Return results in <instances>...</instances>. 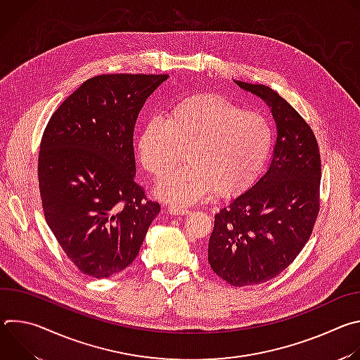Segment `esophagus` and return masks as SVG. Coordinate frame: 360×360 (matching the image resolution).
Listing matches in <instances>:
<instances>
[{
	"instance_id": "1",
	"label": "esophagus",
	"mask_w": 360,
	"mask_h": 360,
	"mask_svg": "<svg viewBox=\"0 0 360 360\" xmlns=\"http://www.w3.org/2000/svg\"><path fill=\"white\" fill-rule=\"evenodd\" d=\"M168 211L174 215H186L189 214V210L186 208H181V207H175V205H171V207L168 208Z\"/></svg>"
}]
</instances>
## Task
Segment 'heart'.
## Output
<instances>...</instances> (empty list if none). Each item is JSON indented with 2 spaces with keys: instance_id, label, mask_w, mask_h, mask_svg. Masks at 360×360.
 Returning <instances> with one entry per match:
<instances>
[{
  "instance_id": "heart-1",
  "label": "heart",
  "mask_w": 360,
  "mask_h": 360,
  "mask_svg": "<svg viewBox=\"0 0 360 360\" xmlns=\"http://www.w3.org/2000/svg\"><path fill=\"white\" fill-rule=\"evenodd\" d=\"M274 142L269 120L245 111L211 92L184 96L162 118L150 120L139 134L138 153L146 172L161 178L181 160L188 164L155 186V193L175 207L208 196L228 198L243 189L264 167Z\"/></svg>"
}]
</instances>
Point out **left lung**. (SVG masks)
Wrapping results in <instances>:
<instances>
[{"mask_svg": "<svg viewBox=\"0 0 360 360\" xmlns=\"http://www.w3.org/2000/svg\"><path fill=\"white\" fill-rule=\"evenodd\" d=\"M236 84L269 105L278 139L269 169L215 215L214 272L232 286L259 285L286 269L309 240L321 207V152L300 114L269 86Z\"/></svg>", "mask_w": 360, "mask_h": 360, "instance_id": "left-lung-1", "label": "left lung"}]
</instances>
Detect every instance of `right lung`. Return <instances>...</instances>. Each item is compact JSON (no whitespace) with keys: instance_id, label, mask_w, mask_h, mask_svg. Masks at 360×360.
<instances>
[{"instance_id":"1","label":"right lung","mask_w":360,"mask_h":360,"mask_svg":"<svg viewBox=\"0 0 360 360\" xmlns=\"http://www.w3.org/2000/svg\"><path fill=\"white\" fill-rule=\"evenodd\" d=\"M167 74L86 79L49 118L39 145L42 212L68 259L101 279L129 266L161 212L135 182L134 128Z\"/></svg>"}]
</instances>
